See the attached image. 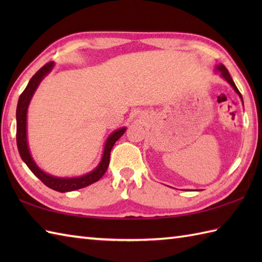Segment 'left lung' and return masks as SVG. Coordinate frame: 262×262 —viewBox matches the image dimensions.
<instances>
[{
  "mask_svg": "<svg viewBox=\"0 0 262 262\" xmlns=\"http://www.w3.org/2000/svg\"><path fill=\"white\" fill-rule=\"evenodd\" d=\"M216 70L221 72V76L223 77L224 80H226V81H227V83H230L231 86H232L233 89H234V91L238 94V96H240V98H241V100H242V102H243V99H242L241 93H240V91L237 90V88H236V85H235V83L233 82L232 77H231V75H230V73H229V71H227V69L225 68V66H224L223 64H220V65L217 66V68H216Z\"/></svg>",
  "mask_w": 262,
  "mask_h": 262,
  "instance_id": "1",
  "label": "left lung"
}]
</instances>
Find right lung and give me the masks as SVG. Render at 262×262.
Segmentation results:
<instances>
[{"label": "right lung", "instance_id": "obj_1", "mask_svg": "<svg viewBox=\"0 0 262 262\" xmlns=\"http://www.w3.org/2000/svg\"><path fill=\"white\" fill-rule=\"evenodd\" d=\"M54 62H49L46 65L39 70L37 73L33 75L29 83H28L25 91L21 93L19 98L18 105H16V145H18V151L21 159L27 164L28 168L31 170V172L35 174L39 180H41L43 185H46L53 190H56L59 192H66V191H73L76 189H81L92 185V183L97 182L99 179H101L102 176L105 173L108 169L109 161H110V152L111 148L115 145V143L119 140V138L124 135L126 132V127L119 128V129L111 133L109 137L107 138L104 144V149L102 154V159L100 161L99 165L90 173H86L82 177L77 178H57L46 173L43 172L33 161L29 146H28L27 141V111L29 107L30 100L33 96V93L37 90L38 85L40 84L41 80L45 77L49 72L54 68Z\"/></svg>", "mask_w": 262, "mask_h": 262}]
</instances>
